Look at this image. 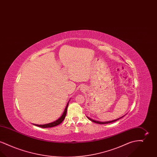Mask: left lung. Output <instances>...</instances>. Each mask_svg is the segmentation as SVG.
Instances as JSON below:
<instances>
[{
  "label": "left lung",
  "instance_id": "obj_1",
  "mask_svg": "<svg viewBox=\"0 0 157 157\" xmlns=\"http://www.w3.org/2000/svg\"><path fill=\"white\" fill-rule=\"evenodd\" d=\"M122 117H122L121 118H122ZM120 118L119 119H117V120H113V121H108V122H99V121H94V120H92V119L89 118L88 117V118L89 120H90L91 121H92V122H95V123H97V124H109V123H111V122H115V121H117V120H120V118Z\"/></svg>",
  "mask_w": 157,
  "mask_h": 157
}]
</instances>
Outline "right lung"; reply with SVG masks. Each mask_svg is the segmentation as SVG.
<instances>
[{"instance_id": "obj_1", "label": "right lung", "mask_w": 157, "mask_h": 157, "mask_svg": "<svg viewBox=\"0 0 157 157\" xmlns=\"http://www.w3.org/2000/svg\"><path fill=\"white\" fill-rule=\"evenodd\" d=\"M67 106H68V103L67 105V106L65 109V111L63 113L62 115L60 117V118H59L58 120L55 121V122H53L52 123H49V124H45V125H36V124H34L35 125L39 127H41V128H51V127H55V126H57L58 125H59L60 124H61L62 122V121L64 120L65 117H66V115H67Z\"/></svg>"}]
</instances>
